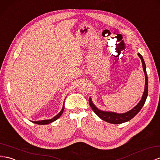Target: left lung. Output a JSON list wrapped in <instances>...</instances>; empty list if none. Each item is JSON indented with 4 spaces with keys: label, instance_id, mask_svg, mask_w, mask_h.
I'll return each mask as SVG.
<instances>
[{
    "label": "left lung",
    "instance_id": "1",
    "mask_svg": "<svg viewBox=\"0 0 160 160\" xmlns=\"http://www.w3.org/2000/svg\"><path fill=\"white\" fill-rule=\"evenodd\" d=\"M138 56H139V58H141L142 61V64H143V71H144L145 76V85L144 93L143 94V96H142L141 101L135 107H134L133 109L124 114H117V113H114V112H103L98 109L92 103L91 98L89 99V106L91 108H92L93 111L102 120H104V121L107 122L117 124H121L125 122H127L128 120L132 119L135 115H137V114L141 110L142 107H143V105L145 104L147 97H148V75H147L146 65L145 64L143 57H142L141 54L139 53H138Z\"/></svg>",
    "mask_w": 160,
    "mask_h": 160
}]
</instances>
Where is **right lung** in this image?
Here are the masks:
<instances>
[{
	"mask_svg": "<svg viewBox=\"0 0 160 160\" xmlns=\"http://www.w3.org/2000/svg\"><path fill=\"white\" fill-rule=\"evenodd\" d=\"M64 106L63 105V107H62V110L60 111L57 116H55L53 118L50 119V120H40V121H34V122H33V123H35V124H49V123L55 121L56 120H57V119L60 117V116L62 115V112H63V111H64Z\"/></svg>",
	"mask_w": 160,
	"mask_h": 160,
	"instance_id": "1",
	"label": "right lung"
}]
</instances>
